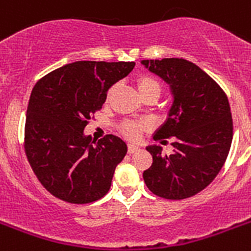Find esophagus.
<instances>
[{"label": "esophagus", "mask_w": 251, "mask_h": 251, "mask_svg": "<svg viewBox=\"0 0 251 251\" xmlns=\"http://www.w3.org/2000/svg\"><path fill=\"white\" fill-rule=\"evenodd\" d=\"M138 150H140V148L136 145H133V144H129V145H128V153L129 154L136 153V151H138Z\"/></svg>", "instance_id": "esophagus-1"}]
</instances>
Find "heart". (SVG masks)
Masks as SVG:
<instances>
[{
	"instance_id": "heart-1",
	"label": "heart",
	"mask_w": 251,
	"mask_h": 251,
	"mask_svg": "<svg viewBox=\"0 0 251 251\" xmlns=\"http://www.w3.org/2000/svg\"><path fill=\"white\" fill-rule=\"evenodd\" d=\"M137 84V89L141 94V97H146L149 94H155L159 97L160 92H162V85L154 76L149 75V74H142L136 80ZM116 92V85L109 88V91L106 93V103H109L111 101V98ZM148 126L142 122H126L122 124L120 127V132L128 140H137L140 137L142 132L145 131Z\"/></svg>"
}]
</instances>
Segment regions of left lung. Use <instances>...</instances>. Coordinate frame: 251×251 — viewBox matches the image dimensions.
I'll use <instances>...</instances> for the list:
<instances>
[{
  "instance_id": "left-lung-1",
  "label": "left lung",
  "mask_w": 251,
  "mask_h": 251,
  "mask_svg": "<svg viewBox=\"0 0 251 251\" xmlns=\"http://www.w3.org/2000/svg\"><path fill=\"white\" fill-rule=\"evenodd\" d=\"M149 71L170 84L174 103L155 141L174 138L171 155L160 146H148L153 163L144 171L150 192L166 200L200 193L215 179L229 153L233 122L227 94L198 66L182 58L146 59Z\"/></svg>"
}]
</instances>
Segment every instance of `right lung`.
<instances>
[{
  "label": "right lung",
  "instance_id": "right-lung-1",
  "mask_svg": "<svg viewBox=\"0 0 251 251\" xmlns=\"http://www.w3.org/2000/svg\"><path fill=\"white\" fill-rule=\"evenodd\" d=\"M135 62L79 61L36 83L27 107L24 150L36 177L54 197L89 203L111 186L127 145L114 135L92 141L84 135L106 93L133 70Z\"/></svg>",
  "mask_w": 251,
  "mask_h": 251
}]
</instances>
